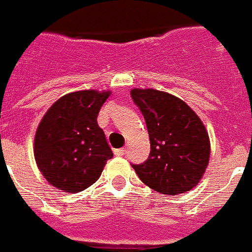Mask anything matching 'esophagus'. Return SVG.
<instances>
[{
	"label": "esophagus",
	"instance_id": "34e87169",
	"mask_svg": "<svg viewBox=\"0 0 252 252\" xmlns=\"http://www.w3.org/2000/svg\"><path fill=\"white\" fill-rule=\"evenodd\" d=\"M126 149H118V150H115V151H114V154H115L116 156H123L124 154H126Z\"/></svg>",
	"mask_w": 252,
	"mask_h": 252
}]
</instances>
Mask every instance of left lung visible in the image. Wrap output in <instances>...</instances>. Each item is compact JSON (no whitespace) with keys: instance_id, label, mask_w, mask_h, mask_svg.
<instances>
[{"instance_id":"left-lung-1","label":"left lung","mask_w":252,"mask_h":252,"mask_svg":"<svg viewBox=\"0 0 252 252\" xmlns=\"http://www.w3.org/2000/svg\"><path fill=\"white\" fill-rule=\"evenodd\" d=\"M130 96L145 118L151 145L149 158L132 164L139 179L164 194L191 191L210 158V141L200 118L166 92L134 88Z\"/></svg>"}]
</instances>
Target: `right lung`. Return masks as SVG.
Masks as SVG:
<instances>
[{"mask_svg":"<svg viewBox=\"0 0 252 252\" xmlns=\"http://www.w3.org/2000/svg\"><path fill=\"white\" fill-rule=\"evenodd\" d=\"M110 92L79 91L65 94L48 109L34 138L37 165L50 185L80 192L100 178L114 156L97 115Z\"/></svg>","mask_w":252,"mask_h":252,"instance_id":"add662e5","label":"right lung"}]
</instances>
